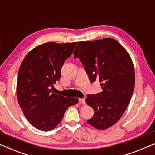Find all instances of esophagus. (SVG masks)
Here are the masks:
<instances>
[{
	"label": "esophagus",
	"instance_id": "obj_1",
	"mask_svg": "<svg viewBox=\"0 0 155 155\" xmlns=\"http://www.w3.org/2000/svg\"><path fill=\"white\" fill-rule=\"evenodd\" d=\"M79 102L83 104H85V98L79 99Z\"/></svg>",
	"mask_w": 155,
	"mask_h": 155
}]
</instances>
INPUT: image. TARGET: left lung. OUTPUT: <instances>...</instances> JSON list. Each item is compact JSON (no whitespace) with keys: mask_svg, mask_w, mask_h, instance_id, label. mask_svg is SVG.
Returning <instances> with one entry per match:
<instances>
[{"mask_svg":"<svg viewBox=\"0 0 155 155\" xmlns=\"http://www.w3.org/2000/svg\"><path fill=\"white\" fill-rule=\"evenodd\" d=\"M74 55L84 64L90 81H100L103 90L88 94L85 100L94 109L87 123L99 130L109 128L123 115L134 89V68L130 55L112 38L80 41Z\"/></svg>","mask_w":155,"mask_h":155,"instance_id":"obj_1","label":"left lung"}]
</instances>
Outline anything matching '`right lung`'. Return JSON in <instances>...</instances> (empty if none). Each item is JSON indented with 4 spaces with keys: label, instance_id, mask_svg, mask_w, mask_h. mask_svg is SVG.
Segmentation results:
<instances>
[{
    "label": "right lung",
    "instance_id": "right-lung-1",
    "mask_svg": "<svg viewBox=\"0 0 155 155\" xmlns=\"http://www.w3.org/2000/svg\"><path fill=\"white\" fill-rule=\"evenodd\" d=\"M77 42H47L31 50L18 70L17 95L18 104L28 120L43 131L54 129L68 107L78 103L76 97L66 98L53 92L61 78L65 60Z\"/></svg>",
    "mask_w": 155,
    "mask_h": 155
}]
</instances>
